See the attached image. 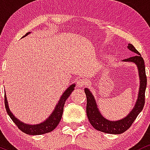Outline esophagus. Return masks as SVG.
I'll return each mask as SVG.
<instances>
[{
  "label": "esophagus",
  "mask_w": 150,
  "mask_h": 150,
  "mask_svg": "<svg viewBox=\"0 0 150 150\" xmlns=\"http://www.w3.org/2000/svg\"><path fill=\"white\" fill-rule=\"evenodd\" d=\"M88 82L86 81V80L85 79H79L77 81V86L79 87H83L84 86H86Z\"/></svg>",
  "instance_id": "1"
}]
</instances>
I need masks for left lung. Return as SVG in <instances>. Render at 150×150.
<instances>
[{
	"instance_id": "8db88e82",
	"label": "left lung",
	"mask_w": 150,
	"mask_h": 150,
	"mask_svg": "<svg viewBox=\"0 0 150 150\" xmlns=\"http://www.w3.org/2000/svg\"><path fill=\"white\" fill-rule=\"evenodd\" d=\"M127 49L132 52L135 53L134 57L122 60V62H132L136 64L138 69L139 77V87L137 95V99L134 104L133 108L130 112L123 117L118 120H109L105 118L99 110L96 101L93 95L88 88H85V93L86 95V114L89 122L92 126L97 130L109 134H121L129 129L139 112L142 110L144 105V93L147 87V76L145 73L144 62L139 52L131 44H128Z\"/></svg>"
}]
</instances>
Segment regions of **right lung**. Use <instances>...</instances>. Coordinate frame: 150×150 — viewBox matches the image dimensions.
Here are the masks:
<instances>
[{"label": "right lung", "mask_w": 150, "mask_h": 150, "mask_svg": "<svg viewBox=\"0 0 150 150\" xmlns=\"http://www.w3.org/2000/svg\"><path fill=\"white\" fill-rule=\"evenodd\" d=\"M29 34H30V32L26 33L23 38H25V36H27V35ZM74 87L75 83H73L69 86V87L62 95L59 100L57 103L56 107L54 108L51 115L49 116L46 120L39 124H35H35L34 125L26 124L25 122H22L19 119L17 118L16 116L13 115L11 110H10L7 97H6V93H5V105H6V111H7L10 117L12 119V120L18 126V128L21 129V131H23V132H25V134H31V135H38V134L47 133V132H51L53 129H54L55 127L59 123L62 117V113H63L64 105L67 99L69 96L71 92L74 90Z\"/></svg>", "instance_id": "add662e5"}]
</instances>
